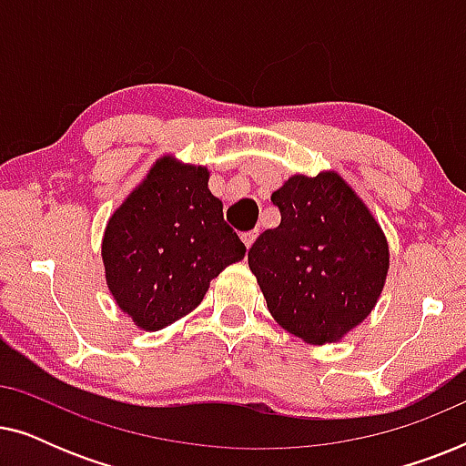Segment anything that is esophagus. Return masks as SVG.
Segmentation results:
<instances>
[{
    "instance_id": "34e87169",
    "label": "esophagus",
    "mask_w": 466,
    "mask_h": 466,
    "mask_svg": "<svg viewBox=\"0 0 466 466\" xmlns=\"http://www.w3.org/2000/svg\"><path fill=\"white\" fill-rule=\"evenodd\" d=\"M257 231H250V233H244L241 235V241H244V246H246V250H250L252 248V244H254V239H257Z\"/></svg>"
}]
</instances>
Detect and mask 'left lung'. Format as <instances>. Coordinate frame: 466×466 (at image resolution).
I'll use <instances>...</instances> for the list:
<instances>
[{
    "label": "left lung",
    "mask_w": 466,
    "mask_h": 466,
    "mask_svg": "<svg viewBox=\"0 0 466 466\" xmlns=\"http://www.w3.org/2000/svg\"><path fill=\"white\" fill-rule=\"evenodd\" d=\"M282 214L248 252L273 320L309 346L346 337L384 290L390 250L362 197L335 169L295 174L271 195Z\"/></svg>",
    "instance_id": "obj_1"
}]
</instances>
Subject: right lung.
I'll use <instances>...</instances> for the list:
<instances>
[{
  "mask_svg": "<svg viewBox=\"0 0 466 466\" xmlns=\"http://www.w3.org/2000/svg\"><path fill=\"white\" fill-rule=\"evenodd\" d=\"M206 165L158 157L107 220V290L142 330H161L203 301L209 282L246 257L208 187Z\"/></svg>",
  "mask_w": 466,
  "mask_h": 466,
  "instance_id": "obj_1",
  "label": "right lung"
}]
</instances>
